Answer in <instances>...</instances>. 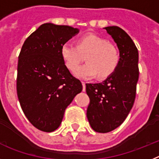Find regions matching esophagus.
Segmentation results:
<instances>
[{
  "mask_svg": "<svg viewBox=\"0 0 159 159\" xmlns=\"http://www.w3.org/2000/svg\"><path fill=\"white\" fill-rule=\"evenodd\" d=\"M81 83H82V86H83V89H82V91H83V92H85V82L82 81Z\"/></svg>",
  "mask_w": 159,
  "mask_h": 159,
  "instance_id": "1",
  "label": "esophagus"
}]
</instances>
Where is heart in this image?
I'll list each match as a JSON object with an SVG mask.
<instances>
[{
    "mask_svg": "<svg viewBox=\"0 0 159 159\" xmlns=\"http://www.w3.org/2000/svg\"><path fill=\"white\" fill-rule=\"evenodd\" d=\"M88 54V62L74 70L76 77L81 79H90L97 75L105 78L115 71L119 63V53L113 44L105 38L93 34L82 36L78 45L66 42L61 45V55L67 68L74 70L81 60V53Z\"/></svg>",
    "mask_w": 159,
    "mask_h": 159,
    "instance_id": "b5f03b06",
    "label": "heart"
}]
</instances>
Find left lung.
<instances>
[{
    "label": "left lung",
    "mask_w": 159,
    "mask_h": 159,
    "mask_svg": "<svg viewBox=\"0 0 159 159\" xmlns=\"http://www.w3.org/2000/svg\"><path fill=\"white\" fill-rule=\"evenodd\" d=\"M119 50L115 71L101 83L86 84L89 98L87 118L93 130L107 133L121 125L133 107L139 80V51L134 41L118 26L105 27Z\"/></svg>",
    "instance_id": "8db88e82"
}]
</instances>
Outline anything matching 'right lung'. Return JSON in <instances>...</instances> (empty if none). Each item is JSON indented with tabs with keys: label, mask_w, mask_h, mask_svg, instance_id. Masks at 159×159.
Wrapping results in <instances>:
<instances>
[{
	"label": "right lung",
	"mask_w": 159,
	"mask_h": 159,
	"mask_svg": "<svg viewBox=\"0 0 159 159\" xmlns=\"http://www.w3.org/2000/svg\"><path fill=\"white\" fill-rule=\"evenodd\" d=\"M79 30L53 23L41 25L22 45L16 91L26 118L36 128L53 132L60 126L67 106L82 85L65 65L61 48Z\"/></svg>",
	"instance_id": "1"
}]
</instances>
